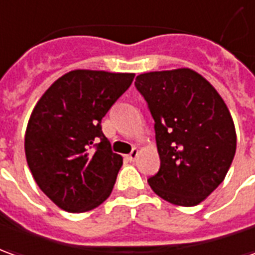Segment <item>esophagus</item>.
<instances>
[{"label":"esophagus","instance_id":"obj_1","mask_svg":"<svg viewBox=\"0 0 255 255\" xmlns=\"http://www.w3.org/2000/svg\"><path fill=\"white\" fill-rule=\"evenodd\" d=\"M138 153H139V150L136 149V148H134V149H132V152H131L129 155H127V159L129 160V162H134L135 159L138 157Z\"/></svg>","mask_w":255,"mask_h":255}]
</instances>
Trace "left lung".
I'll return each instance as SVG.
<instances>
[{"label":"left lung","instance_id":"8db88e82","mask_svg":"<svg viewBox=\"0 0 255 255\" xmlns=\"http://www.w3.org/2000/svg\"><path fill=\"white\" fill-rule=\"evenodd\" d=\"M135 88L155 120L160 169L148 178L150 188L174 205H198L222 183L236 153L228 106L190 68L141 74Z\"/></svg>","mask_w":255,"mask_h":255}]
</instances>
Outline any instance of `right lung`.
<instances>
[{
    "mask_svg": "<svg viewBox=\"0 0 255 255\" xmlns=\"http://www.w3.org/2000/svg\"><path fill=\"white\" fill-rule=\"evenodd\" d=\"M134 77L75 69L34 106L25 134L27 166L41 191L64 211H91L112 194L123 157L112 150L100 124Z\"/></svg>",
    "mask_w": 255,
    "mask_h": 255,
    "instance_id": "add662e5",
    "label": "right lung"
}]
</instances>
